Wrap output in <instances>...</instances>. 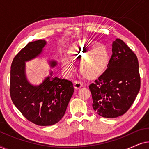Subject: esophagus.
<instances>
[{"label":"esophagus","instance_id":"34e87169","mask_svg":"<svg viewBox=\"0 0 149 149\" xmlns=\"http://www.w3.org/2000/svg\"><path fill=\"white\" fill-rule=\"evenodd\" d=\"M83 86L82 83L79 81H74V87L75 89H79Z\"/></svg>","mask_w":149,"mask_h":149}]
</instances>
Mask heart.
Segmentation results:
<instances>
[{"label": "heart", "instance_id": "obj_1", "mask_svg": "<svg viewBox=\"0 0 149 149\" xmlns=\"http://www.w3.org/2000/svg\"><path fill=\"white\" fill-rule=\"evenodd\" d=\"M69 53L72 58L81 60V72L89 78L95 77L103 72L109 62V54L105 47L86 39L76 42ZM62 66L65 70H68L71 66L68 60H63Z\"/></svg>", "mask_w": 149, "mask_h": 149}]
</instances>
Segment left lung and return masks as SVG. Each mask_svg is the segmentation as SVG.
Instances as JSON below:
<instances>
[{
	"label": "left lung",
	"mask_w": 149,
	"mask_h": 149,
	"mask_svg": "<svg viewBox=\"0 0 149 149\" xmlns=\"http://www.w3.org/2000/svg\"><path fill=\"white\" fill-rule=\"evenodd\" d=\"M112 52L107 68L89 86L93 110L106 118H116L125 114L140 88L136 55L119 38L113 42Z\"/></svg>",
	"instance_id": "left-lung-1"
}]
</instances>
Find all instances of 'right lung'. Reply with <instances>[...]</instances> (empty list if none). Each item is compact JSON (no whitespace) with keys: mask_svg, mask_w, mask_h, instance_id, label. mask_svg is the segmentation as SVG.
Masks as SVG:
<instances>
[{"mask_svg":"<svg viewBox=\"0 0 149 149\" xmlns=\"http://www.w3.org/2000/svg\"><path fill=\"white\" fill-rule=\"evenodd\" d=\"M44 40L30 42L13 58L11 66L10 95L24 117L36 125H52L60 121L74 92L70 81L54 77L52 72L38 86L30 85L25 75V62L41 53ZM57 63L51 62L54 67Z\"/></svg>","mask_w":149,"mask_h":149,"instance_id":"1","label":"right lung"}]
</instances>
